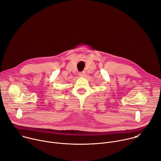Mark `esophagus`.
I'll return each mask as SVG.
<instances>
[{"instance_id":"obj_1","label":"esophagus","mask_w":161,"mask_h":161,"mask_svg":"<svg viewBox=\"0 0 161 161\" xmlns=\"http://www.w3.org/2000/svg\"><path fill=\"white\" fill-rule=\"evenodd\" d=\"M86 75L85 72H81V73H79V76L80 77H84Z\"/></svg>"}]
</instances>
